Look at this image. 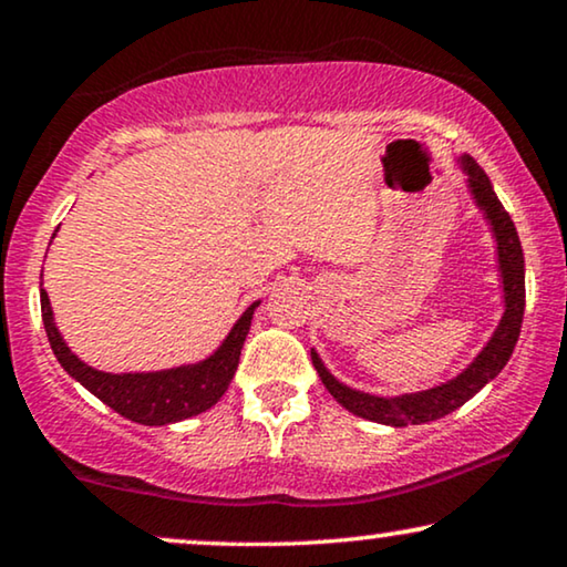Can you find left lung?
<instances>
[{
  "label": "left lung",
  "instance_id": "8db88e82",
  "mask_svg": "<svg viewBox=\"0 0 567 567\" xmlns=\"http://www.w3.org/2000/svg\"><path fill=\"white\" fill-rule=\"evenodd\" d=\"M462 167L467 173V183L472 196H475L477 206L483 208L487 221L495 231V243H498V262H501V278H503V293H506V312L503 320L491 338V343L483 348V353L470 363V369H464L460 377L452 382L433 386V390L415 392V394H402V398H374V394L348 390L346 384H340L336 377L324 369L320 355L312 351V363L320 374L322 384L328 386V392L336 398L346 410H351L353 415L367 417V421L394 425V429H405V425H417L439 421L452 413V410L462 408L464 402L483 390L491 379L498 377V371L506 367V361L514 353V346L522 332L524 320V250L518 243L516 227L511 221V216L503 204L495 196L491 181L483 173V167L477 165L472 157H462Z\"/></svg>",
  "mask_w": 567,
  "mask_h": 567
}]
</instances>
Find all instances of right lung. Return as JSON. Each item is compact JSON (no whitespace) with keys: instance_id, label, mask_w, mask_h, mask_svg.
Instances as JSON below:
<instances>
[{"instance_id":"right-lung-1","label":"right lung","mask_w":567,"mask_h":567,"mask_svg":"<svg viewBox=\"0 0 567 567\" xmlns=\"http://www.w3.org/2000/svg\"><path fill=\"white\" fill-rule=\"evenodd\" d=\"M255 307H258V301L247 307V312L239 317L227 340L219 346V351L208 355L206 361L181 369L150 371V374H105V371L82 363L69 351L59 336L56 324H53L49 293L41 289L45 336H49L51 351L66 374L74 377L82 386H87L97 400H103L115 413L142 425H167L185 421V417L204 413V410L221 400V394L227 392L231 377L237 371L239 351H243L247 330H250Z\"/></svg>"}]
</instances>
